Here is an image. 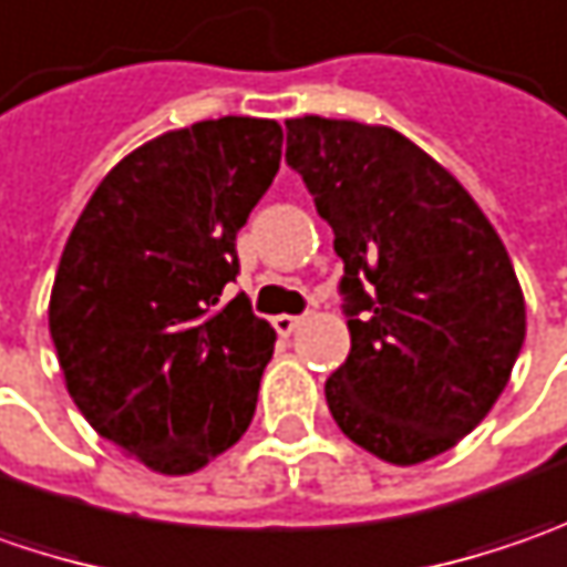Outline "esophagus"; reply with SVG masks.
I'll return each instance as SVG.
<instances>
[{"label": "esophagus", "instance_id": "34e87169", "mask_svg": "<svg viewBox=\"0 0 567 567\" xmlns=\"http://www.w3.org/2000/svg\"><path fill=\"white\" fill-rule=\"evenodd\" d=\"M305 323V317H288V313H282V317H276L272 320V327L279 330V336H291V332L298 330Z\"/></svg>", "mask_w": 567, "mask_h": 567}]
</instances>
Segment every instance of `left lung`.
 Here are the masks:
<instances>
[{"instance_id": "8db88e82", "label": "left lung", "mask_w": 567, "mask_h": 567, "mask_svg": "<svg viewBox=\"0 0 567 567\" xmlns=\"http://www.w3.org/2000/svg\"><path fill=\"white\" fill-rule=\"evenodd\" d=\"M285 133L342 257L352 352L327 381L336 425L396 466L451 451L502 396L527 336L502 237L396 130L298 116Z\"/></svg>"}]
</instances>
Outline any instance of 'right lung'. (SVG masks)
Wrapping results in <instances>:
<instances>
[{"label":"right lung","mask_w":567,"mask_h":567,"mask_svg":"<svg viewBox=\"0 0 567 567\" xmlns=\"http://www.w3.org/2000/svg\"><path fill=\"white\" fill-rule=\"evenodd\" d=\"M282 161L276 120L221 116L120 161L65 240L50 336L91 429L184 476L250 429L276 330L244 295L237 231Z\"/></svg>","instance_id":"add662e5"}]
</instances>
